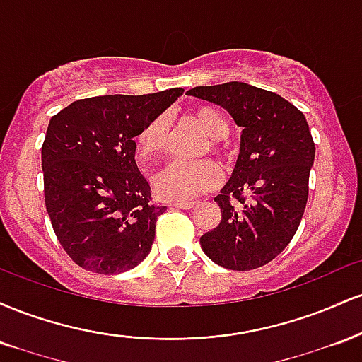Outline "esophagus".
Returning <instances> with one entry per match:
<instances>
[{"label": "esophagus", "mask_w": 362, "mask_h": 362, "mask_svg": "<svg viewBox=\"0 0 362 362\" xmlns=\"http://www.w3.org/2000/svg\"><path fill=\"white\" fill-rule=\"evenodd\" d=\"M172 207H178V209H192L195 206L194 201H175V202H170Z\"/></svg>", "instance_id": "esophagus-1"}]
</instances>
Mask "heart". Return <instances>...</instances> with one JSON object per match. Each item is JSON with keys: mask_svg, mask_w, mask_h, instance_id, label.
Returning <instances> with one entry per match:
<instances>
[{"mask_svg": "<svg viewBox=\"0 0 362 362\" xmlns=\"http://www.w3.org/2000/svg\"><path fill=\"white\" fill-rule=\"evenodd\" d=\"M190 119L209 136V146L218 155H224L223 138L230 132V126L224 115L216 107L199 105L190 112ZM170 120L165 114L149 119L136 138L138 155L143 160L163 155L168 146ZM221 182V170L211 160L199 161H173L155 177V190L167 201H187L216 189Z\"/></svg>", "mask_w": 362, "mask_h": 362, "instance_id": "b5f03b06", "label": "heart"}]
</instances>
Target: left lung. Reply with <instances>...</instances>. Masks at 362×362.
Listing matches in <instances>:
<instances>
[{
    "label": "left lung",
    "mask_w": 362,
    "mask_h": 362,
    "mask_svg": "<svg viewBox=\"0 0 362 362\" xmlns=\"http://www.w3.org/2000/svg\"><path fill=\"white\" fill-rule=\"evenodd\" d=\"M187 95L221 105L243 129L233 175L214 197L221 221L201 236L202 250L230 271L262 267L288 247L305 213L315 160L308 122L281 95L247 83Z\"/></svg>",
    "instance_id": "1"
}]
</instances>
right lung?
<instances>
[{
	"label": "right lung",
	"instance_id": "1",
	"mask_svg": "<svg viewBox=\"0 0 362 362\" xmlns=\"http://www.w3.org/2000/svg\"><path fill=\"white\" fill-rule=\"evenodd\" d=\"M182 88L73 102L49 122L42 144L45 209L54 233L85 271L120 274L151 250L158 216L136 165V141Z\"/></svg>",
	"mask_w": 362,
	"mask_h": 362
}]
</instances>
